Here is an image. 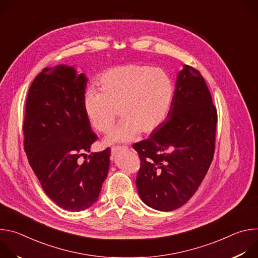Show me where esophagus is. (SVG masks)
<instances>
[{"mask_svg": "<svg viewBox=\"0 0 258 258\" xmlns=\"http://www.w3.org/2000/svg\"><path fill=\"white\" fill-rule=\"evenodd\" d=\"M125 150H127L126 147H112L111 154H112V155H115V154H117L118 152H120V151H125Z\"/></svg>", "mask_w": 258, "mask_h": 258, "instance_id": "obj_1", "label": "esophagus"}]
</instances>
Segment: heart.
<instances>
[{
	"mask_svg": "<svg viewBox=\"0 0 258 258\" xmlns=\"http://www.w3.org/2000/svg\"><path fill=\"white\" fill-rule=\"evenodd\" d=\"M101 93L88 90L84 109L91 125L107 134L114 125L116 110L119 125L104 144L128 143L140 133L149 135L165 120L174 97V85L168 73L150 65L126 64L105 71L99 81Z\"/></svg>",
	"mask_w": 258,
	"mask_h": 258,
	"instance_id": "b5f03b06",
	"label": "heart"
}]
</instances>
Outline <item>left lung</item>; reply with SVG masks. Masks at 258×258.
I'll return each mask as SVG.
<instances>
[{
    "mask_svg": "<svg viewBox=\"0 0 258 258\" xmlns=\"http://www.w3.org/2000/svg\"><path fill=\"white\" fill-rule=\"evenodd\" d=\"M217 115L200 72L182 65L166 120L136 143L141 167L136 179L142 201L160 211L186 204L211 164Z\"/></svg>",
    "mask_w": 258,
    "mask_h": 258,
    "instance_id": "obj_1",
    "label": "left lung"
}]
</instances>
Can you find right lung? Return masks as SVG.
<instances>
[{
	"mask_svg": "<svg viewBox=\"0 0 258 258\" xmlns=\"http://www.w3.org/2000/svg\"><path fill=\"white\" fill-rule=\"evenodd\" d=\"M87 83L73 66L45 68L29 88L23 123L24 149L43 190L72 212L98 201L110 165L109 148L80 161L97 139L84 109Z\"/></svg>",
	"mask_w": 258,
	"mask_h": 258,
	"instance_id": "add662e5",
	"label": "right lung"
}]
</instances>
